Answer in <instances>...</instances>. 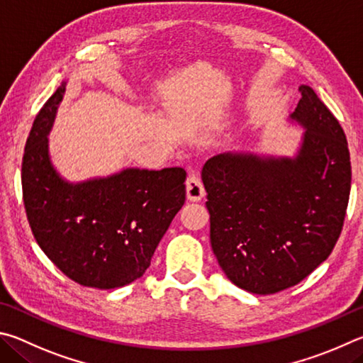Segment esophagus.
Here are the masks:
<instances>
[{"instance_id": "1", "label": "esophagus", "mask_w": 363, "mask_h": 363, "mask_svg": "<svg viewBox=\"0 0 363 363\" xmlns=\"http://www.w3.org/2000/svg\"><path fill=\"white\" fill-rule=\"evenodd\" d=\"M206 196L204 185L198 175H189L186 180V198L193 202H198Z\"/></svg>"}]
</instances>
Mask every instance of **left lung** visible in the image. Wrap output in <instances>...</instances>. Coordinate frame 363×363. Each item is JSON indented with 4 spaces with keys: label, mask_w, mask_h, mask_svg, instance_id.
<instances>
[{
    "label": "left lung",
    "mask_w": 363,
    "mask_h": 363,
    "mask_svg": "<svg viewBox=\"0 0 363 363\" xmlns=\"http://www.w3.org/2000/svg\"><path fill=\"white\" fill-rule=\"evenodd\" d=\"M290 121L304 132L294 156L228 151L202 167L211 244L226 277L272 295L325 262L338 240L351 191L345 132L309 86Z\"/></svg>",
    "instance_id": "left-lung-1"
}]
</instances>
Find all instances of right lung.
Returning <instances> with one entry per match:
<instances>
[{
    "label": "right lung",
    "mask_w": 363,
    "mask_h": 363,
    "mask_svg": "<svg viewBox=\"0 0 363 363\" xmlns=\"http://www.w3.org/2000/svg\"><path fill=\"white\" fill-rule=\"evenodd\" d=\"M63 81L31 127L22 161L25 211L38 245L84 287H124L145 274L159 240L185 204L182 167H127L68 182L49 156V132L65 95Z\"/></svg>",
    "instance_id": "1"
}]
</instances>
